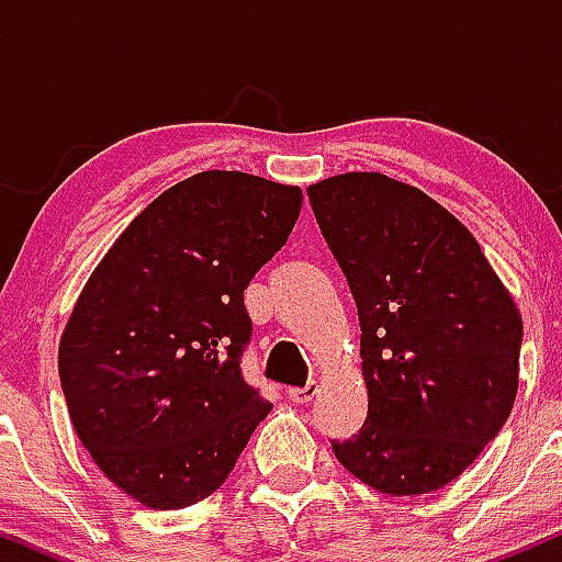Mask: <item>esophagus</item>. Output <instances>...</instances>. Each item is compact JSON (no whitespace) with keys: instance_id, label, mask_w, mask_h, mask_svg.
Instances as JSON below:
<instances>
[{"instance_id":"esophagus-1","label":"esophagus","mask_w":562,"mask_h":562,"mask_svg":"<svg viewBox=\"0 0 562 562\" xmlns=\"http://www.w3.org/2000/svg\"><path fill=\"white\" fill-rule=\"evenodd\" d=\"M317 393H319V385L312 380V383H306L303 389H290L288 398L295 404H308L314 396H317Z\"/></svg>"}]
</instances>
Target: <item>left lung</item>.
<instances>
[{
  "label": "left lung",
  "instance_id": "left-lung-1",
  "mask_svg": "<svg viewBox=\"0 0 562 562\" xmlns=\"http://www.w3.org/2000/svg\"><path fill=\"white\" fill-rule=\"evenodd\" d=\"M362 327L367 420L335 441L383 494L447 486L499 434L524 322L475 237L417 187L351 171L308 187Z\"/></svg>",
  "mask_w": 562,
  "mask_h": 562
}]
</instances>
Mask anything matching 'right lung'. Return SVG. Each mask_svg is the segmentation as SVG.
I'll list each match as a JSON object with an SVG mask.
<instances>
[{"label":"right lung","mask_w":562,"mask_h":562,"mask_svg":"<svg viewBox=\"0 0 562 562\" xmlns=\"http://www.w3.org/2000/svg\"><path fill=\"white\" fill-rule=\"evenodd\" d=\"M299 187L203 171L158 195L89 277L60 340L76 434L153 509L214 494L272 404L243 378V293L293 232Z\"/></svg>","instance_id":"obj_1"}]
</instances>
